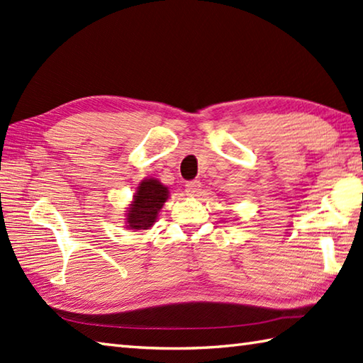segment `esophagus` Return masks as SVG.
<instances>
[{
	"mask_svg": "<svg viewBox=\"0 0 363 363\" xmlns=\"http://www.w3.org/2000/svg\"><path fill=\"white\" fill-rule=\"evenodd\" d=\"M199 190H201V182L199 181H190L186 184V191L189 196H196L199 194Z\"/></svg>",
	"mask_w": 363,
	"mask_h": 363,
	"instance_id": "34e87169",
	"label": "esophagus"
}]
</instances>
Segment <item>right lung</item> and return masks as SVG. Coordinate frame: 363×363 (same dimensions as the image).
<instances>
[{
  "label": "right lung",
  "instance_id": "1",
  "mask_svg": "<svg viewBox=\"0 0 363 363\" xmlns=\"http://www.w3.org/2000/svg\"><path fill=\"white\" fill-rule=\"evenodd\" d=\"M168 196L169 191L167 186L156 177H145L135 187L133 201L128 206L126 228L133 233H143L152 228Z\"/></svg>",
  "mask_w": 363,
  "mask_h": 363
}]
</instances>
